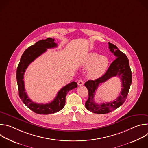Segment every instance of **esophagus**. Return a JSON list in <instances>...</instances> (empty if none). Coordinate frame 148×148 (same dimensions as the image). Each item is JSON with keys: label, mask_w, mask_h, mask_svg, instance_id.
Wrapping results in <instances>:
<instances>
[{"label": "esophagus", "mask_w": 148, "mask_h": 148, "mask_svg": "<svg viewBox=\"0 0 148 148\" xmlns=\"http://www.w3.org/2000/svg\"><path fill=\"white\" fill-rule=\"evenodd\" d=\"M77 84H78V85L79 86H82V85H83V84H84V82H83V81H82V79H79V80L78 81Z\"/></svg>", "instance_id": "34e87169"}]
</instances>
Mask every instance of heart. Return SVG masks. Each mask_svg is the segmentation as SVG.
<instances>
[{
    "label": "heart",
    "instance_id": "1",
    "mask_svg": "<svg viewBox=\"0 0 148 148\" xmlns=\"http://www.w3.org/2000/svg\"><path fill=\"white\" fill-rule=\"evenodd\" d=\"M108 59L105 56H99L98 54L91 52L88 53L83 61V66L89 68L88 75L91 78L101 77L106 71L108 66Z\"/></svg>",
    "mask_w": 148,
    "mask_h": 148
}]
</instances>
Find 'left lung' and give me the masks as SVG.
Returning <instances> with one entry per match:
<instances>
[{"label": "left lung", "mask_w": 148, "mask_h": 148, "mask_svg": "<svg viewBox=\"0 0 148 148\" xmlns=\"http://www.w3.org/2000/svg\"><path fill=\"white\" fill-rule=\"evenodd\" d=\"M108 45L110 51L114 53L116 57V59L102 77L95 80H88L85 83V86L88 90V99L85 103V106L88 111L95 114H105L119 107L126 99L132 83V73L128 57L114 45L110 43H108ZM114 76L121 78L123 88L120 95L113 102L96 104L93 98L99 85Z\"/></svg>", "instance_id": "1"}]
</instances>
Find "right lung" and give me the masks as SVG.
<instances>
[{
    "label": "right lung",
    "instance_id": "add662e5",
    "mask_svg": "<svg viewBox=\"0 0 148 148\" xmlns=\"http://www.w3.org/2000/svg\"><path fill=\"white\" fill-rule=\"evenodd\" d=\"M54 39L47 38L41 40L27 49L21 57L16 71L18 94L20 99L26 106L34 112L38 114L47 115L54 114L64 108L67 94L71 90L77 87V83L73 81L62 87L57 93V96L51 102L48 103H37L32 101L27 96L25 88L24 74L27 67L36 58L47 51V49L54 48L57 45Z\"/></svg>",
    "mask_w": 148,
    "mask_h": 148
}]
</instances>
